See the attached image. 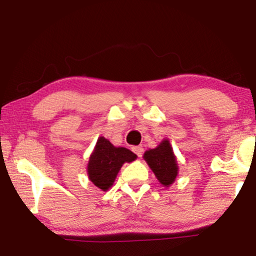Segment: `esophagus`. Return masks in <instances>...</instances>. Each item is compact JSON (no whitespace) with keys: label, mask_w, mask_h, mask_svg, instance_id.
I'll list each match as a JSON object with an SVG mask.
<instances>
[{"label":"esophagus","mask_w":256,"mask_h":256,"mask_svg":"<svg viewBox=\"0 0 256 256\" xmlns=\"http://www.w3.org/2000/svg\"><path fill=\"white\" fill-rule=\"evenodd\" d=\"M132 151H134L136 154L140 158L142 156V152H144V148H142V146H134V148H132Z\"/></svg>","instance_id":"obj_1"}]
</instances>
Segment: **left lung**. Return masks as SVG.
<instances>
[{
    "label": "left lung",
    "instance_id": "obj_1",
    "mask_svg": "<svg viewBox=\"0 0 256 256\" xmlns=\"http://www.w3.org/2000/svg\"><path fill=\"white\" fill-rule=\"evenodd\" d=\"M142 158L162 186L170 187L176 182L179 168L176 156L168 138L162 139L156 148L145 151Z\"/></svg>",
    "mask_w": 256,
    "mask_h": 256
}]
</instances>
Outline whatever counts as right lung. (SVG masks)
<instances>
[{"label": "right lung", "mask_w": 256, "mask_h": 256, "mask_svg": "<svg viewBox=\"0 0 256 256\" xmlns=\"http://www.w3.org/2000/svg\"><path fill=\"white\" fill-rule=\"evenodd\" d=\"M137 154L125 148H116L106 138L100 137L88 162V176L94 186L108 190L114 185L125 162H132Z\"/></svg>", "instance_id": "add662e5"}]
</instances>
